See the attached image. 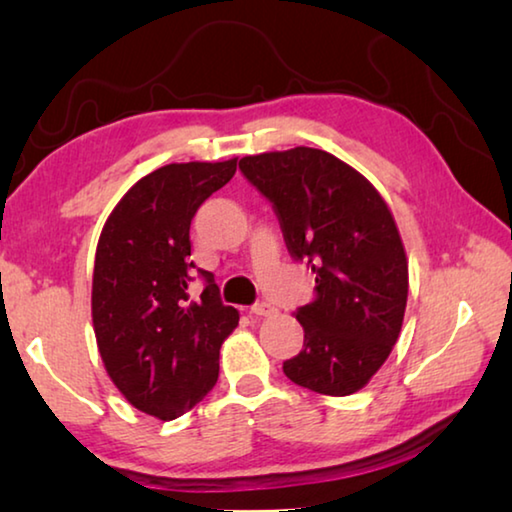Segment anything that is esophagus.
<instances>
[{
	"label": "esophagus",
	"instance_id": "obj_1",
	"mask_svg": "<svg viewBox=\"0 0 512 512\" xmlns=\"http://www.w3.org/2000/svg\"><path fill=\"white\" fill-rule=\"evenodd\" d=\"M274 312H276V308L267 301H258V303H254V306H251V315H256V317H272Z\"/></svg>",
	"mask_w": 512,
	"mask_h": 512
}]
</instances>
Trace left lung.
Wrapping results in <instances>:
<instances>
[{
	"label": "left lung",
	"mask_w": 512,
	"mask_h": 512,
	"mask_svg": "<svg viewBox=\"0 0 512 512\" xmlns=\"http://www.w3.org/2000/svg\"><path fill=\"white\" fill-rule=\"evenodd\" d=\"M238 166L317 283L315 301L297 310L303 351L283 373L324 396H351L387 362L405 319L409 270L396 220L369 179L326 150L263 152Z\"/></svg>",
	"instance_id": "obj_1"
}]
</instances>
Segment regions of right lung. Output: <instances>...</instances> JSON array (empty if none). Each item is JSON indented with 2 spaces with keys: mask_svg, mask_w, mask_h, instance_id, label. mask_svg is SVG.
I'll list each match as a JSON object with an SVG mask.
<instances>
[{
  "mask_svg": "<svg viewBox=\"0 0 512 512\" xmlns=\"http://www.w3.org/2000/svg\"><path fill=\"white\" fill-rule=\"evenodd\" d=\"M238 159L168 164L141 177L107 218L96 247L92 319L98 353L125 400L175 420L209 393L220 346L238 326L213 274L190 292L191 220L236 173Z\"/></svg>",
  "mask_w": 512,
  "mask_h": 512,
  "instance_id": "add662e5",
  "label": "right lung"
}]
</instances>
